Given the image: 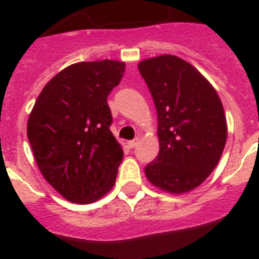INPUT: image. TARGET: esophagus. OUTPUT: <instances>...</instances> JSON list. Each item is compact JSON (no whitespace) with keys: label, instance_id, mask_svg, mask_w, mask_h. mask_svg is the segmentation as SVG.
Segmentation results:
<instances>
[{"label":"esophagus","instance_id":"34e87169","mask_svg":"<svg viewBox=\"0 0 259 259\" xmlns=\"http://www.w3.org/2000/svg\"><path fill=\"white\" fill-rule=\"evenodd\" d=\"M137 143H139V140H131V141H128V148H131V149H134L135 146L137 145Z\"/></svg>","mask_w":259,"mask_h":259}]
</instances>
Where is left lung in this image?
Returning <instances> with one entry per match:
<instances>
[{"mask_svg": "<svg viewBox=\"0 0 259 259\" xmlns=\"http://www.w3.org/2000/svg\"><path fill=\"white\" fill-rule=\"evenodd\" d=\"M158 115L159 152L145 175L162 191L180 194L202 184L227 140L221 98L191 63L164 54L139 63Z\"/></svg>", "mask_w": 259, "mask_h": 259, "instance_id": "obj_1", "label": "left lung"}]
</instances>
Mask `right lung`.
<instances>
[{"instance_id": "1", "label": "right lung", "mask_w": 259, "mask_h": 259, "mask_svg": "<svg viewBox=\"0 0 259 259\" xmlns=\"http://www.w3.org/2000/svg\"><path fill=\"white\" fill-rule=\"evenodd\" d=\"M123 62L75 63L50 80L29 114L27 136L45 180L66 200L91 203L115 184L123 149L110 131L107 96Z\"/></svg>"}]
</instances>
